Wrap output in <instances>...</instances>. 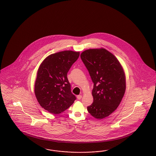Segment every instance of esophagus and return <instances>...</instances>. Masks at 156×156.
Here are the masks:
<instances>
[{
	"instance_id": "esophagus-1",
	"label": "esophagus",
	"mask_w": 156,
	"mask_h": 156,
	"mask_svg": "<svg viewBox=\"0 0 156 156\" xmlns=\"http://www.w3.org/2000/svg\"><path fill=\"white\" fill-rule=\"evenodd\" d=\"M82 95H78L77 96V99H78V100H80V99L82 98Z\"/></svg>"
}]
</instances>
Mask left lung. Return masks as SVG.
Listing matches in <instances>:
<instances>
[{
    "mask_svg": "<svg viewBox=\"0 0 156 156\" xmlns=\"http://www.w3.org/2000/svg\"><path fill=\"white\" fill-rule=\"evenodd\" d=\"M80 58L94 83V100L87 111L96 119L106 118L118 108L125 94L123 69L116 57L104 48L84 51Z\"/></svg>",
    "mask_w": 156,
    "mask_h": 156,
    "instance_id": "1",
    "label": "left lung"
}]
</instances>
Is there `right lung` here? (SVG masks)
Instances as JSON below:
<instances>
[{"mask_svg":"<svg viewBox=\"0 0 156 156\" xmlns=\"http://www.w3.org/2000/svg\"><path fill=\"white\" fill-rule=\"evenodd\" d=\"M79 56V51L58 52L48 56L38 68L34 94L40 105L51 114L63 112L76 99L67 74Z\"/></svg>","mask_w":156,"mask_h":156,"instance_id":"1","label":"right lung"}]
</instances>
